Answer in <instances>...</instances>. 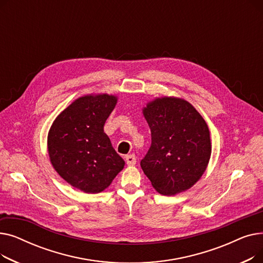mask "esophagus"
I'll list each match as a JSON object with an SVG mask.
<instances>
[{
    "mask_svg": "<svg viewBox=\"0 0 263 263\" xmlns=\"http://www.w3.org/2000/svg\"><path fill=\"white\" fill-rule=\"evenodd\" d=\"M126 163L128 166H133V165L136 163V158L134 155H128L126 156Z\"/></svg>",
    "mask_w": 263,
    "mask_h": 263,
    "instance_id": "obj_1",
    "label": "esophagus"
}]
</instances>
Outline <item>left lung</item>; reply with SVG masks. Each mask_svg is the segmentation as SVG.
<instances>
[{"mask_svg": "<svg viewBox=\"0 0 263 263\" xmlns=\"http://www.w3.org/2000/svg\"><path fill=\"white\" fill-rule=\"evenodd\" d=\"M143 114L151 131V146L141 167L151 185L172 196L194 185L209 164L208 124L184 99L161 97L147 103Z\"/></svg>", "mask_w": 263, "mask_h": 263, "instance_id": "obj_1", "label": "left lung"}]
</instances>
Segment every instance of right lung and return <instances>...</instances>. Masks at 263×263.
<instances>
[{
  "instance_id": "obj_1",
  "label": "right lung",
  "mask_w": 263,
  "mask_h": 263,
  "mask_svg": "<svg viewBox=\"0 0 263 263\" xmlns=\"http://www.w3.org/2000/svg\"><path fill=\"white\" fill-rule=\"evenodd\" d=\"M117 100V96L107 93L82 96L55 118L48 133L53 168L69 184L88 194L108 187L124 166L103 130Z\"/></svg>"
}]
</instances>
